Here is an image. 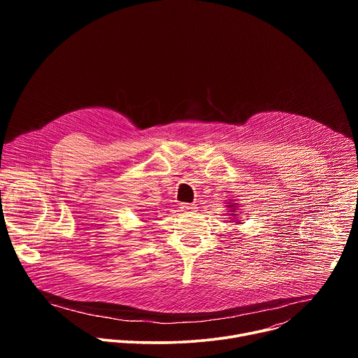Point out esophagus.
<instances>
[{
  "instance_id": "esophagus-1",
  "label": "esophagus",
  "mask_w": 358,
  "mask_h": 358,
  "mask_svg": "<svg viewBox=\"0 0 358 358\" xmlns=\"http://www.w3.org/2000/svg\"><path fill=\"white\" fill-rule=\"evenodd\" d=\"M180 208H181V211H184V213H194V211L196 210V207L194 206V203H187V202L181 203Z\"/></svg>"
}]
</instances>
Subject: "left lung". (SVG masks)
Returning <instances> with one entry per match:
<instances>
[{"label":"left lung","mask_w":358,"mask_h":358,"mask_svg":"<svg viewBox=\"0 0 358 358\" xmlns=\"http://www.w3.org/2000/svg\"><path fill=\"white\" fill-rule=\"evenodd\" d=\"M229 206H227L229 208V215L231 217H239L241 214H236V203H232V202H228ZM231 220H236V218H231ZM235 222H239V221H235Z\"/></svg>","instance_id":"left-lung-1"}]
</instances>
